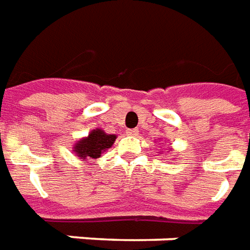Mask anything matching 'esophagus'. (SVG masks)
Instances as JSON below:
<instances>
[{"mask_svg": "<svg viewBox=\"0 0 250 250\" xmlns=\"http://www.w3.org/2000/svg\"><path fill=\"white\" fill-rule=\"evenodd\" d=\"M125 134L130 136H136L138 135V130H136V128H131V130H127V132H125Z\"/></svg>", "mask_w": 250, "mask_h": 250, "instance_id": "esophagus-1", "label": "esophagus"}]
</instances>
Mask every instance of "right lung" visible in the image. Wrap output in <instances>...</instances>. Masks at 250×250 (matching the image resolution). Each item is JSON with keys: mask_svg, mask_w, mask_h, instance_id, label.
<instances>
[{"mask_svg": "<svg viewBox=\"0 0 250 250\" xmlns=\"http://www.w3.org/2000/svg\"><path fill=\"white\" fill-rule=\"evenodd\" d=\"M115 139H116V135L105 134L103 130L96 128L91 131L87 138L77 141L73 147V151L83 161H87L89 158L98 159L102 155V152L114 145Z\"/></svg>", "mask_w": 250, "mask_h": 250, "instance_id": "right-lung-1", "label": "right lung"}]
</instances>
